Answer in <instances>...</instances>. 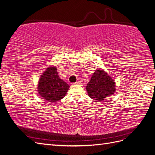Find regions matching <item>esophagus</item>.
Masks as SVG:
<instances>
[{
    "mask_svg": "<svg viewBox=\"0 0 155 155\" xmlns=\"http://www.w3.org/2000/svg\"><path fill=\"white\" fill-rule=\"evenodd\" d=\"M83 84V81H79L78 82H76V83H74L73 85H82Z\"/></svg>",
    "mask_w": 155,
    "mask_h": 155,
    "instance_id": "obj_1",
    "label": "esophagus"
}]
</instances>
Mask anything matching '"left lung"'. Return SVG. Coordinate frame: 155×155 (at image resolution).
<instances>
[{"instance_id":"left-lung-1","label":"left lung","mask_w":155,"mask_h":155,"mask_svg":"<svg viewBox=\"0 0 155 155\" xmlns=\"http://www.w3.org/2000/svg\"><path fill=\"white\" fill-rule=\"evenodd\" d=\"M88 94L92 100L103 101L116 91L115 82L105 71L96 70L87 85Z\"/></svg>"}]
</instances>
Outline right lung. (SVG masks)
Wrapping results in <instances>:
<instances>
[{"label":"right lung","mask_w":155,"mask_h":155,"mask_svg":"<svg viewBox=\"0 0 155 155\" xmlns=\"http://www.w3.org/2000/svg\"><path fill=\"white\" fill-rule=\"evenodd\" d=\"M38 92L48 102L58 101L64 97L69 88L68 84L61 79L55 67H50L41 75L38 83Z\"/></svg>","instance_id":"1"}]
</instances>
